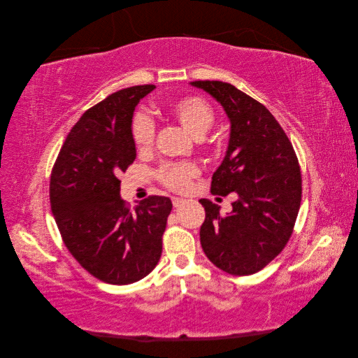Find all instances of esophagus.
Returning a JSON list of instances; mask_svg holds the SVG:
<instances>
[{
	"instance_id": "1",
	"label": "esophagus",
	"mask_w": 358,
	"mask_h": 358,
	"mask_svg": "<svg viewBox=\"0 0 358 358\" xmlns=\"http://www.w3.org/2000/svg\"><path fill=\"white\" fill-rule=\"evenodd\" d=\"M171 203H173V206H175V208H180V206L185 203V200L183 199H179V197H173L171 199Z\"/></svg>"
}]
</instances>
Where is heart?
Instances as JSON below:
<instances>
[{
    "label": "heart",
    "instance_id": "b5f03b06",
    "mask_svg": "<svg viewBox=\"0 0 358 358\" xmlns=\"http://www.w3.org/2000/svg\"><path fill=\"white\" fill-rule=\"evenodd\" d=\"M167 110L171 117H175L188 133L197 138L210 131L216 119L213 107L197 95L180 96L167 106ZM131 134L137 150L146 152L155 142L154 121L149 116L138 113L133 121ZM197 175V167L187 161L164 162L157 171L158 180L171 191H185L189 187V182Z\"/></svg>",
    "mask_w": 358,
    "mask_h": 358
}]
</instances>
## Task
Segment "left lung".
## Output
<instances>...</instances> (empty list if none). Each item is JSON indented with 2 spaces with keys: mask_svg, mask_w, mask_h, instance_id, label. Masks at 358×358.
<instances>
[{
  "mask_svg": "<svg viewBox=\"0 0 358 358\" xmlns=\"http://www.w3.org/2000/svg\"><path fill=\"white\" fill-rule=\"evenodd\" d=\"M192 85L220 101L231 122L229 149L213 173L210 192L239 197L225 216L216 203L200 200L206 210L203 251L227 273L252 275L282 252L294 230L301 201L299 159L282 127L262 103L227 82Z\"/></svg>",
  "mask_w": 358,
  "mask_h": 358,
  "instance_id": "left-lung-1",
  "label": "left lung"
}]
</instances>
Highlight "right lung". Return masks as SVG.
<instances>
[{
  "label": "right lung",
  "instance_id": "right-lung-1",
  "mask_svg": "<svg viewBox=\"0 0 358 358\" xmlns=\"http://www.w3.org/2000/svg\"><path fill=\"white\" fill-rule=\"evenodd\" d=\"M154 88L131 86L86 110L50 173V208L64 245L86 272L107 284L143 279L162 252L170 199L149 196L131 209L119 196V175L136 159L133 113Z\"/></svg>",
  "mask_w": 358,
  "mask_h": 358
}]
</instances>
